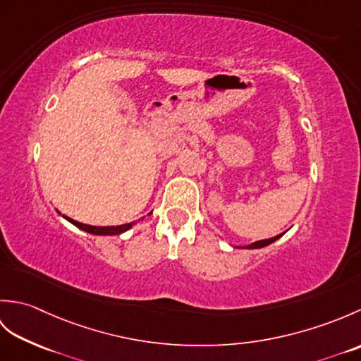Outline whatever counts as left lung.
<instances>
[{"instance_id":"left-lung-1","label":"left lung","mask_w":361,"mask_h":361,"mask_svg":"<svg viewBox=\"0 0 361 361\" xmlns=\"http://www.w3.org/2000/svg\"><path fill=\"white\" fill-rule=\"evenodd\" d=\"M282 234H279V235H276V237H271V239H265V240H257V242H255V243H251V245H248L247 248H264V247H267V245H270V243H273L274 240H278L279 237H281Z\"/></svg>"}]
</instances>
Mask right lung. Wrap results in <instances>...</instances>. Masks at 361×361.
Here are the masks:
<instances>
[{
  "instance_id": "add662e5",
  "label": "right lung",
  "mask_w": 361,
  "mask_h": 361,
  "mask_svg": "<svg viewBox=\"0 0 361 361\" xmlns=\"http://www.w3.org/2000/svg\"><path fill=\"white\" fill-rule=\"evenodd\" d=\"M68 221H71L73 225H75L78 228L83 229V231H87L90 234H97V235H114V234H121L127 231V229L132 228L136 221H132V224H126V225H119V226H91V225H83L80 221H75L70 217L63 216Z\"/></svg>"
}]
</instances>
